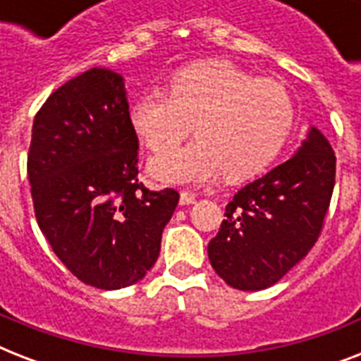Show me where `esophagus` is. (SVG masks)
<instances>
[{"label":"esophagus","instance_id":"1","mask_svg":"<svg viewBox=\"0 0 361 361\" xmlns=\"http://www.w3.org/2000/svg\"><path fill=\"white\" fill-rule=\"evenodd\" d=\"M197 200V195H192L189 191H181L180 192V204L181 206H189V204H195Z\"/></svg>","mask_w":361,"mask_h":361}]
</instances>
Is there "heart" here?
Listing matches in <instances>:
<instances>
[{
	"label": "heart",
	"instance_id": "b5f03b06",
	"mask_svg": "<svg viewBox=\"0 0 361 361\" xmlns=\"http://www.w3.org/2000/svg\"><path fill=\"white\" fill-rule=\"evenodd\" d=\"M294 109L279 82L255 78L228 61H198L176 71L169 95L146 92L133 101L136 138L159 152L195 130L198 140L149 161L161 183H202L225 172L231 181L255 178L274 163L290 135Z\"/></svg>",
	"mask_w": 361,
	"mask_h": 361
}]
</instances>
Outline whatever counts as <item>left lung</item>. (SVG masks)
Listing matches in <instances>:
<instances>
[{
  "mask_svg": "<svg viewBox=\"0 0 361 361\" xmlns=\"http://www.w3.org/2000/svg\"><path fill=\"white\" fill-rule=\"evenodd\" d=\"M336 183V153L317 127L298 152L247 183L226 206L209 241L212 268L238 290H264L319 240Z\"/></svg>",
  "mask_w": 361,
  "mask_h": 361,
  "instance_id": "1",
  "label": "left lung"
}]
</instances>
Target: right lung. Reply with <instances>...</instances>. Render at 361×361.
<instances>
[{
  "instance_id": "right-lung-1",
  "label": "right lung",
  "mask_w": 361,
  "mask_h": 361,
  "mask_svg": "<svg viewBox=\"0 0 361 361\" xmlns=\"http://www.w3.org/2000/svg\"><path fill=\"white\" fill-rule=\"evenodd\" d=\"M138 138L123 76L82 73L37 112L27 178L39 228L82 283L101 290L135 285L161 251L180 195L138 183Z\"/></svg>"
}]
</instances>
